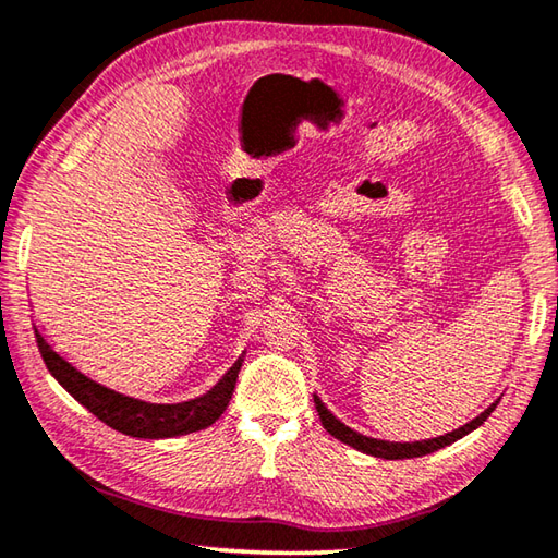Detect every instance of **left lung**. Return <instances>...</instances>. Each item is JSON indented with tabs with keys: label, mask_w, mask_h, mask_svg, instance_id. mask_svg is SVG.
<instances>
[{
	"label": "left lung",
	"mask_w": 558,
	"mask_h": 558,
	"mask_svg": "<svg viewBox=\"0 0 558 558\" xmlns=\"http://www.w3.org/2000/svg\"><path fill=\"white\" fill-rule=\"evenodd\" d=\"M314 403H316V413H319V418H322V425L326 428V433H331L336 440L351 445V447H355V450H360V452L381 457V460H409V457H421V454H430L435 450H442V447L464 438L466 433L476 430L478 425H482L490 416V413H494V409H496V403H494V407H488L482 413V416H476L472 423H466V425H462V428H457V430L447 433V435H440V438L421 440V442H387V440L367 438V435H360V433L348 428V425H343L341 421L333 416L329 409L324 407V403L319 401V397H314Z\"/></svg>",
	"instance_id": "1"
}]
</instances>
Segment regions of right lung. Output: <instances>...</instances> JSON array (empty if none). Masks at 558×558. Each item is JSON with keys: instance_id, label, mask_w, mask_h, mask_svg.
Here are the masks:
<instances>
[{"instance_id": "right-lung-1", "label": "right lung", "mask_w": 558, "mask_h": 558, "mask_svg": "<svg viewBox=\"0 0 558 558\" xmlns=\"http://www.w3.org/2000/svg\"><path fill=\"white\" fill-rule=\"evenodd\" d=\"M36 331V343L43 363L50 369V375L70 391V395L89 409L98 421L111 425L113 430L125 433L130 438L142 440H159V438H177V435L203 430L222 416L232 391L236 387L242 360H236L234 367L217 381L215 389L207 391L205 397L183 401V403H147L140 399H130L118 395V391L96 385L94 379L84 377L80 369H74L68 360H62L48 345L46 338Z\"/></svg>"}]
</instances>
